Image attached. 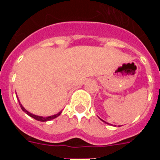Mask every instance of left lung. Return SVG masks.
<instances>
[{
  "label": "left lung",
  "mask_w": 160,
  "mask_h": 160,
  "mask_svg": "<svg viewBox=\"0 0 160 160\" xmlns=\"http://www.w3.org/2000/svg\"><path fill=\"white\" fill-rule=\"evenodd\" d=\"M106 123H107V124H109V123H108V122H106Z\"/></svg>",
  "instance_id": "8db88e82"
}]
</instances>
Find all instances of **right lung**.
Instances as JSON below:
<instances>
[{"mask_svg":"<svg viewBox=\"0 0 160 160\" xmlns=\"http://www.w3.org/2000/svg\"><path fill=\"white\" fill-rule=\"evenodd\" d=\"M18 102H19V104H20V107H21V108H22V111H24L25 113H26V114L29 115V116L32 117V118H33L34 119L38 120V121H40V122H46V121H49V120H52L53 119V118H57V117H58L59 115H60L61 114H62V111H60V112H58V114H54V115H51V116H48V117H42V116H38V115H35V114H32V113L29 112L28 111H26L25 108L23 107V106L21 104V102H20V101L18 100Z\"/></svg>","mask_w":160,"mask_h":160,"instance_id":"obj_1","label":"right lung"}]
</instances>
